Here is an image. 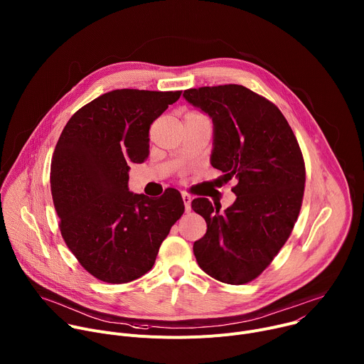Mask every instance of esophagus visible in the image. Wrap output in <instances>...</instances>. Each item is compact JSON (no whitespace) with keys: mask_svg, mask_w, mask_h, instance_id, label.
I'll return each mask as SVG.
<instances>
[{"mask_svg":"<svg viewBox=\"0 0 364 364\" xmlns=\"http://www.w3.org/2000/svg\"><path fill=\"white\" fill-rule=\"evenodd\" d=\"M181 197H183V203H184L186 212H190V210H191V196L187 194V193H183Z\"/></svg>","mask_w":364,"mask_h":364,"instance_id":"34e87169","label":"esophagus"}]
</instances>
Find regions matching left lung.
Segmentation results:
<instances>
[{
	"label": "left lung",
	"instance_id": "left-lung-1",
	"mask_svg": "<svg viewBox=\"0 0 364 364\" xmlns=\"http://www.w3.org/2000/svg\"><path fill=\"white\" fill-rule=\"evenodd\" d=\"M183 96L213 121L212 166L237 180L236 200L223 213L204 197L191 201L207 223L194 256L207 275L242 285L262 274L294 229L305 184L302 154L282 112L245 86H204Z\"/></svg>",
	"mask_w": 364,
	"mask_h": 364
}]
</instances>
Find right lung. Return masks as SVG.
<instances>
[{
	"label": "right lung",
	"instance_id": "1",
	"mask_svg": "<svg viewBox=\"0 0 364 364\" xmlns=\"http://www.w3.org/2000/svg\"><path fill=\"white\" fill-rule=\"evenodd\" d=\"M181 90L118 89L100 95L66 124L53 152L50 187L60 232L79 264L108 284L146 274L171 226L181 194L157 198L128 188L129 164L149 154V127Z\"/></svg>",
	"mask_w": 364,
	"mask_h": 364
}]
</instances>
